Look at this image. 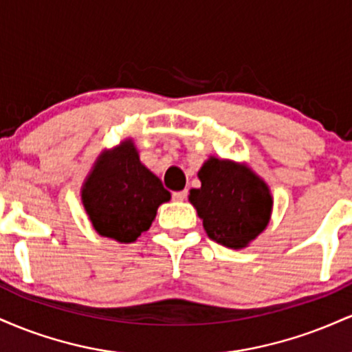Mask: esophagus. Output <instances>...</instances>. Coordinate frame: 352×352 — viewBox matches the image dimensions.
<instances>
[{
  "label": "esophagus",
  "instance_id": "34e87169",
  "mask_svg": "<svg viewBox=\"0 0 352 352\" xmlns=\"http://www.w3.org/2000/svg\"><path fill=\"white\" fill-rule=\"evenodd\" d=\"M187 195H188L187 190H180V192H173L172 193V199L175 201H184L185 199H187Z\"/></svg>",
  "mask_w": 352,
  "mask_h": 352
}]
</instances>
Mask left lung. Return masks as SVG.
I'll use <instances>...</instances> for the list:
<instances>
[{
  "label": "left lung",
  "mask_w": 352,
  "mask_h": 352,
  "mask_svg": "<svg viewBox=\"0 0 352 352\" xmlns=\"http://www.w3.org/2000/svg\"><path fill=\"white\" fill-rule=\"evenodd\" d=\"M199 179L201 187L190 192V201L213 241L238 250L263 232L273 200L265 182L252 170L212 157Z\"/></svg>",
  "instance_id": "obj_1"
}]
</instances>
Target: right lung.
Here are the masks:
<instances>
[{
	"instance_id": "add662e5",
	"label": "right lung",
	"mask_w": 352,
	"mask_h": 352,
	"mask_svg": "<svg viewBox=\"0 0 352 352\" xmlns=\"http://www.w3.org/2000/svg\"><path fill=\"white\" fill-rule=\"evenodd\" d=\"M170 200L159 177L139 160L134 144L125 142L102 155L82 188V204L99 235L131 243L151 228L157 208Z\"/></svg>"
}]
</instances>
